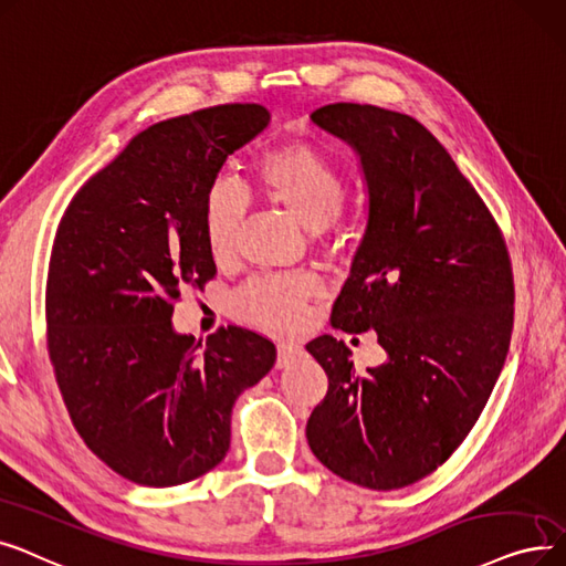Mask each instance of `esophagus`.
Masks as SVG:
<instances>
[{
	"mask_svg": "<svg viewBox=\"0 0 566 566\" xmlns=\"http://www.w3.org/2000/svg\"><path fill=\"white\" fill-rule=\"evenodd\" d=\"M302 355V345L294 340H281L279 343V357H276V366L285 368L290 361H294Z\"/></svg>",
	"mask_w": 566,
	"mask_h": 566,
	"instance_id": "obj_1",
	"label": "esophagus"
}]
</instances>
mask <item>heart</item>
<instances>
[{"mask_svg": "<svg viewBox=\"0 0 566 566\" xmlns=\"http://www.w3.org/2000/svg\"><path fill=\"white\" fill-rule=\"evenodd\" d=\"M251 191L287 209L306 230L329 228L345 202V181L332 160L306 143H283L266 149L253 168ZM247 196L221 179L209 186L202 202L205 247L213 262H228L237 251L241 223L247 219ZM317 292L311 276H264L234 297L241 319L266 332L300 327L306 304Z\"/></svg>", "mask_w": 566, "mask_h": 566, "instance_id": "1", "label": "heart"}]
</instances>
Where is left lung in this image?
<instances>
[{
    "mask_svg": "<svg viewBox=\"0 0 566 566\" xmlns=\"http://www.w3.org/2000/svg\"><path fill=\"white\" fill-rule=\"evenodd\" d=\"M311 119L353 147L368 196L332 327L373 329L387 359L359 375L343 340H311L329 389L306 440L340 479L396 491L449 459L497 382L514 325L509 253L474 186L415 117L334 103Z\"/></svg>",
    "mask_w": 566,
    "mask_h": 566,
    "instance_id": "1",
    "label": "left lung"
}]
</instances>
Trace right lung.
<instances>
[{
	"label": "right lung",
	"mask_w": 566,
	"mask_h": 566,
	"mask_svg": "<svg viewBox=\"0 0 566 566\" xmlns=\"http://www.w3.org/2000/svg\"><path fill=\"white\" fill-rule=\"evenodd\" d=\"M269 124L230 103L158 122L71 200L48 272V349L80 438L140 486H179L230 449L239 394L276 361L264 336L172 327V302L217 274L202 202L230 154Z\"/></svg>",
	"instance_id": "obj_1"
}]
</instances>
